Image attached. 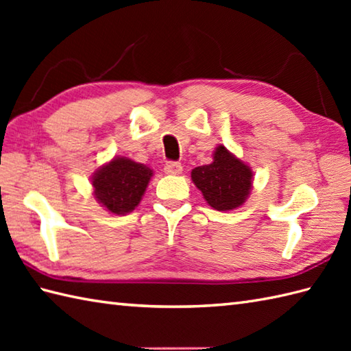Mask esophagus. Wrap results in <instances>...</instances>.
Listing matches in <instances>:
<instances>
[{"instance_id": "1", "label": "esophagus", "mask_w": 351, "mask_h": 351, "mask_svg": "<svg viewBox=\"0 0 351 351\" xmlns=\"http://www.w3.org/2000/svg\"><path fill=\"white\" fill-rule=\"evenodd\" d=\"M164 171L167 175H180L182 171V164L176 161H169L166 166H164Z\"/></svg>"}]
</instances>
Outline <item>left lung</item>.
I'll use <instances>...</instances> for the list:
<instances>
[{
  "instance_id": "8db88e82",
  "label": "left lung",
  "mask_w": 351,
  "mask_h": 351,
  "mask_svg": "<svg viewBox=\"0 0 351 351\" xmlns=\"http://www.w3.org/2000/svg\"><path fill=\"white\" fill-rule=\"evenodd\" d=\"M253 173L249 166L220 145L215 147L213 162L191 170V180L202 191L208 205L217 211L241 206L250 195Z\"/></svg>"
}]
</instances>
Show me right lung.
Returning a JSON list of instances; mask_svg holds the SVG:
<instances>
[{
  "mask_svg": "<svg viewBox=\"0 0 351 351\" xmlns=\"http://www.w3.org/2000/svg\"><path fill=\"white\" fill-rule=\"evenodd\" d=\"M152 175V170L145 164L117 156L95 171L92 178L95 197L110 213H131L140 204Z\"/></svg>",
  "mask_w": 351,
  "mask_h": 351,
  "instance_id": "1",
  "label": "right lung"
}]
</instances>
